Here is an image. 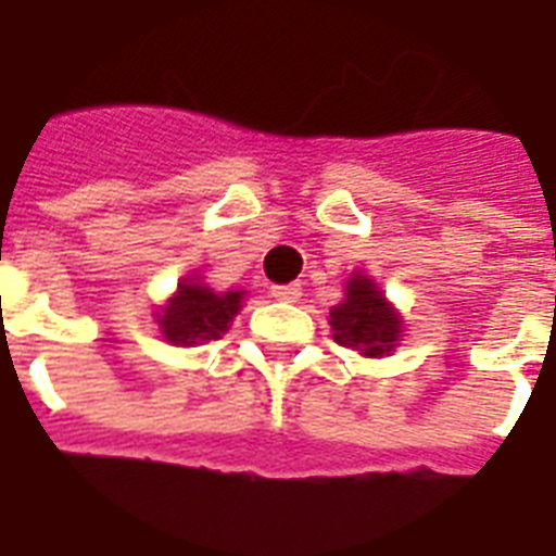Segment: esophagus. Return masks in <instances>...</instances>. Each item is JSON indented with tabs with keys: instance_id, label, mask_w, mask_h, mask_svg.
Here are the masks:
<instances>
[{
	"instance_id": "obj_1",
	"label": "esophagus",
	"mask_w": 556,
	"mask_h": 556,
	"mask_svg": "<svg viewBox=\"0 0 556 556\" xmlns=\"http://www.w3.org/2000/svg\"><path fill=\"white\" fill-rule=\"evenodd\" d=\"M273 299H278V302H295L299 295H302V287L299 283H273Z\"/></svg>"
}]
</instances>
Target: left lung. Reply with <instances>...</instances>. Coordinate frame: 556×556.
<instances>
[{"mask_svg": "<svg viewBox=\"0 0 556 556\" xmlns=\"http://www.w3.org/2000/svg\"><path fill=\"white\" fill-rule=\"evenodd\" d=\"M328 326L334 340L346 350L367 358L391 355L403 338V319L388 305L382 290L367 275H352L346 281V299L328 311Z\"/></svg>", "mask_w": 556, "mask_h": 556, "instance_id": "1", "label": "left lung"}]
</instances>
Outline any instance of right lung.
Returning <instances> with one entry per match:
<instances>
[{
  "label": "right lung",
  "mask_w": 556,
  "mask_h": 556,
  "mask_svg": "<svg viewBox=\"0 0 556 556\" xmlns=\"http://www.w3.org/2000/svg\"><path fill=\"white\" fill-rule=\"evenodd\" d=\"M242 290L216 293L198 278L177 283V293L156 314L162 338L174 346H194L206 340H218L230 328L242 307Z\"/></svg>",
  "instance_id": "1"
}]
</instances>
